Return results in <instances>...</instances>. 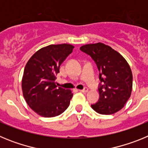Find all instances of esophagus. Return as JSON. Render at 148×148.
I'll use <instances>...</instances> for the list:
<instances>
[{"label":"esophagus","mask_w":148,"mask_h":148,"mask_svg":"<svg viewBox=\"0 0 148 148\" xmlns=\"http://www.w3.org/2000/svg\"><path fill=\"white\" fill-rule=\"evenodd\" d=\"M79 91H81V92H88V89H87V87H85V88L83 89V90H79Z\"/></svg>","instance_id":"obj_1"}]
</instances>
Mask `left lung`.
Instances as JSON below:
<instances>
[{
	"mask_svg": "<svg viewBox=\"0 0 148 148\" xmlns=\"http://www.w3.org/2000/svg\"><path fill=\"white\" fill-rule=\"evenodd\" d=\"M80 49L94 60L102 82L99 88V101L91 108L102 115L119 111L130 97L133 87V74L128 63L119 53L103 43L85 44Z\"/></svg>",
	"mask_w": 148,
	"mask_h": 148,
	"instance_id": "obj_1",
	"label": "left lung"
}]
</instances>
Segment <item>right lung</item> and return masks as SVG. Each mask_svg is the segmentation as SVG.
<instances>
[{
    "label": "right lung",
    "mask_w": 148,
    "mask_h": 148,
    "mask_svg": "<svg viewBox=\"0 0 148 148\" xmlns=\"http://www.w3.org/2000/svg\"><path fill=\"white\" fill-rule=\"evenodd\" d=\"M74 46L51 44L38 50L26 64L22 78L23 95L29 108L46 118L64 112L73 94L56 85V75Z\"/></svg>",
    "instance_id": "right-lung-1"
}]
</instances>
